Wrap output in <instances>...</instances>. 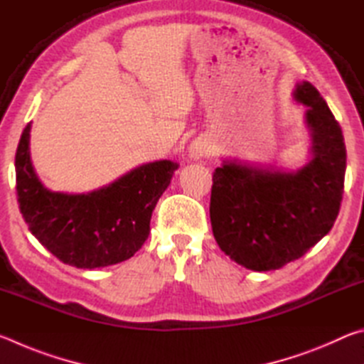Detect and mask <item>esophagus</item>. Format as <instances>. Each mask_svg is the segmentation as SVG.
<instances>
[{"mask_svg":"<svg viewBox=\"0 0 364 364\" xmlns=\"http://www.w3.org/2000/svg\"><path fill=\"white\" fill-rule=\"evenodd\" d=\"M208 152H210V144H208V141L204 139V138L194 139L189 146V156H191V159H194V160H199L202 157H205Z\"/></svg>","mask_w":364,"mask_h":364,"instance_id":"34e87169","label":"esophagus"}]
</instances>
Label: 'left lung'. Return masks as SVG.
Listing matches in <instances>:
<instances>
[{"label":"left lung","mask_w":364,"mask_h":364,"mask_svg":"<svg viewBox=\"0 0 364 364\" xmlns=\"http://www.w3.org/2000/svg\"><path fill=\"white\" fill-rule=\"evenodd\" d=\"M294 96L308 107L310 164L286 173L226 162L213 173V236L231 260L254 271L279 269L305 255L341 210L347 162L342 128L311 83L297 85Z\"/></svg>","instance_id":"obj_1"}]
</instances>
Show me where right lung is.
Masks as SVG:
<instances>
[{"instance_id":"add662e5","label":"right lung","mask_w":364,"mask_h":364,"mask_svg":"<svg viewBox=\"0 0 364 364\" xmlns=\"http://www.w3.org/2000/svg\"><path fill=\"white\" fill-rule=\"evenodd\" d=\"M30 123L16 151L17 202L33 236L60 262L101 268L125 262L149 236L159 197L178 165L146 164L88 194L51 193L36 178L28 152Z\"/></svg>"}]
</instances>
